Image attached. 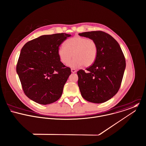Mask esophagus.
Masks as SVG:
<instances>
[{
    "instance_id": "esophagus-1",
    "label": "esophagus",
    "mask_w": 146,
    "mask_h": 146,
    "mask_svg": "<svg viewBox=\"0 0 146 146\" xmlns=\"http://www.w3.org/2000/svg\"><path fill=\"white\" fill-rule=\"evenodd\" d=\"M71 72H72V73H76L77 72V70L74 69H71Z\"/></svg>"
}]
</instances>
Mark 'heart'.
<instances>
[{"label": "heart", "instance_id": "heart-1", "mask_svg": "<svg viewBox=\"0 0 146 146\" xmlns=\"http://www.w3.org/2000/svg\"><path fill=\"white\" fill-rule=\"evenodd\" d=\"M72 68H78L84 65L91 66L95 61L98 55V47L95 40L81 36H75L67 40L65 47L58 48V55L60 61Z\"/></svg>", "mask_w": 146, "mask_h": 146}]
</instances>
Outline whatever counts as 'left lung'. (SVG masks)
<instances>
[{
	"label": "left lung",
	"mask_w": 146,
	"mask_h": 146,
	"mask_svg": "<svg viewBox=\"0 0 146 146\" xmlns=\"http://www.w3.org/2000/svg\"><path fill=\"white\" fill-rule=\"evenodd\" d=\"M78 34L93 39L98 47L95 62L86 72H77L81 95L91 103L106 102L113 97L120 88L126 68L123 54L118 43L105 32L94 31Z\"/></svg>",
	"instance_id": "obj_1"
}]
</instances>
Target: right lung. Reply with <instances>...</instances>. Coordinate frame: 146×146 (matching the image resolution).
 Wrapping results in <instances>:
<instances>
[{"label":"right lung","mask_w":146,"mask_h":146,"mask_svg":"<svg viewBox=\"0 0 146 146\" xmlns=\"http://www.w3.org/2000/svg\"><path fill=\"white\" fill-rule=\"evenodd\" d=\"M71 35H43L27 42L22 48L16 72L25 95L43 105L55 102L71 74L58 55L60 44Z\"/></svg>","instance_id":"add662e5"}]
</instances>
